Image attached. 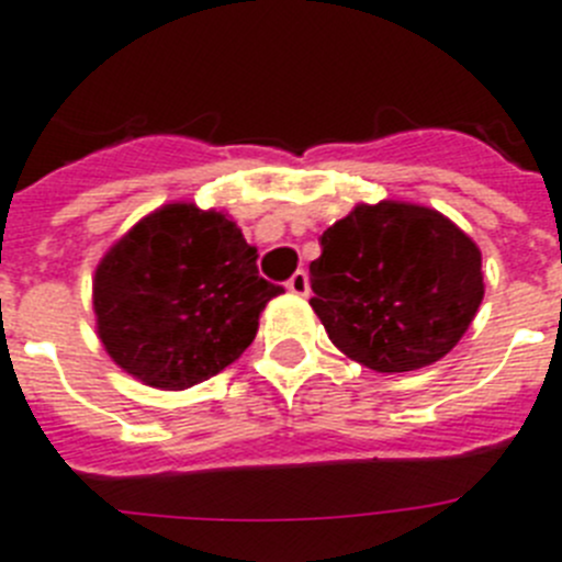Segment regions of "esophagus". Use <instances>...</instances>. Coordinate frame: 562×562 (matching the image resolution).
I'll list each match as a JSON object with an SVG mask.
<instances>
[{
  "label": "esophagus",
  "mask_w": 562,
  "mask_h": 562,
  "mask_svg": "<svg viewBox=\"0 0 562 562\" xmlns=\"http://www.w3.org/2000/svg\"><path fill=\"white\" fill-rule=\"evenodd\" d=\"M285 288L293 293V296H307V293H311V282H307L305 271H296V274H291V280L285 282Z\"/></svg>",
  "instance_id": "34e87169"
}]
</instances>
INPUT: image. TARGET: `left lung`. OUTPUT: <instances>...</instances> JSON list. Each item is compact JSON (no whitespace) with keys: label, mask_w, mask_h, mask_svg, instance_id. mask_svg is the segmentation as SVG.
<instances>
[{"label":"left lung","mask_w":562,"mask_h":562,"mask_svg":"<svg viewBox=\"0 0 562 562\" xmlns=\"http://www.w3.org/2000/svg\"><path fill=\"white\" fill-rule=\"evenodd\" d=\"M318 244L311 307L338 350L375 372L448 356L484 300L482 251L428 206L358 204Z\"/></svg>","instance_id":"1"}]
</instances>
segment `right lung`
I'll return each mask as SVG.
<instances>
[{
    "label": "right lung",
    "mask_w": 562,
    "mask_h": 562,
    "mask_svg": "<svg viewBox=\"0 0 562 562\" xmlns=\"http://www.w3.org/2000/svg\"><path fill=\"white\" fill-rule=\"evenodd\" d=\"M280 293L229 215L165 204L105 251L92 300L114 363L145 386L179 392L240 358Z\"/></svg>",
    "instance_id": "right-lung-1"
}]
</instances>
